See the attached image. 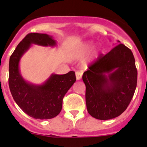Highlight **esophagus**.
Listing matches in <instances>:
<instances>
[{
  "label": "esophagus",
  "mask_w": 147,
  "mask_h": 147,
  "mask_svg": "<svg viewBox=\"0 0 147 147\" xmlns=\"http://www.w3.org/2000/svg\"><path fill=\"white\" fill-rule=\"evenodd\" d=\"M82 73L80 71H76V77L77 80H80L82 79Z\"/></svg>",
  "instance_id": "1"
}]
</instances>
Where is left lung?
Here are the masks:
<instances>
[{
  "label": "left lung",
  "mask_w": 147,
  "mask_h": 147,
  "mask_svg": "<svg viewBox=\"0 0 147 147\" xmlns=\"http://www.w3.org/2000/svg\"><path fill=\"white\" fill-rule=\"evenodd\" d=\"M137 76L134 56L124 44L100 54L82 76L88 113L99 120L120 115L133 97Z\"/></svg>",
  "instance_id": "left-lung-1"
}]
</instances>
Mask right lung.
<instances>
[{"mask_svg":"<svg viewBox=\"0 0 147 147\" xmlns=\"http://www.w3.org/2000/svg\"><path fill=\"white\" fill-rule=\"evenodd\" d=\"M32 43L54 46L56 41L46 34H28L10 57L9 86L15 102L27 115L37 119H52L60 113L62 99L76 82L75 72L72 71L63 75L52 74L41 85L27 82L20 74L19 62Z\"/></svg>","mask_w":147,"mask_h":147,"instance_id":"add662e5","label":"right lung"}]
</instances>
